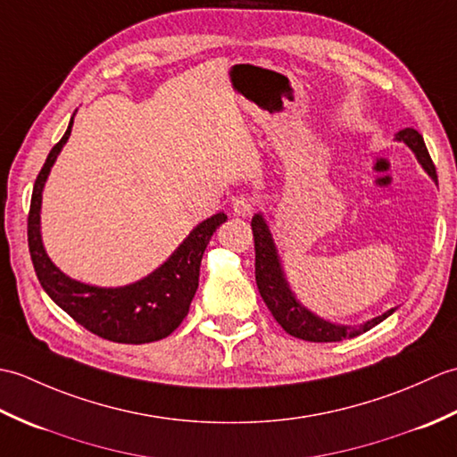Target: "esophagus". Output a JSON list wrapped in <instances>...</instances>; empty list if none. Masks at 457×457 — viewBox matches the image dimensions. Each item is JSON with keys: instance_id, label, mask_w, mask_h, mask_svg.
I'll list each match as a JSON object with an SVG mask.
<instances>
[{"instance_id": "1", "label": "esophagus", "mask_w": 457, "mask_h": 457, "mask_svg": "<svg viewBox=\"0 0 457 457\" xmlns=\"http://www.w3.org/2000/svg\"><path fill=\"white\" fill-rule=\"evenodd\" d=\"M257 202L251 196H237L234 198V213L236 216H251L255 212Z\"/></svg>"}]
</instances>
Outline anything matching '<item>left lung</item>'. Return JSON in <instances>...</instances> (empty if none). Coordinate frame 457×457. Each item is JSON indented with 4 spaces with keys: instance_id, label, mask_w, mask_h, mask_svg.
Wrapping results in <instances>:
<instances>
[{
    "instance_id": "left-lung-1",
    "label": "left lung",
    "mask_w": 457,
    "mask_h": 457,
    "mask_svg": "<svg viewBox=\"0 0 457 457\" xmlns=\"http://www.w3.org/2000/svg\"><path fill=\"white\" fill-rule=\"evenodd\" d=\"M396 141H403L409 145L416 159L422 164V169L430 174L434 182H438L436 177V167L430 159V153L426 149L422 135L406 128L396 133ZM251 229H253V239H255V280L257 288L261 293V298L265 300L267 308L270 314L277 320V322L283 326L287 334L304 339V342H342L347 337H355L369 329L375 328L378 322H383L386 316L395 312V308L377 316L369 322L361 324L359 328L353 326H342V324H332L328 320L320 318L310 312L308 308L298 303L295 298L293 290H290L283 267H280V261L277 255L275 241L270 237V231L267 221L263 220L261 213H255L253 220H251Z\"/></svg>"
}]
</instances>
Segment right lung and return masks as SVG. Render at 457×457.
Wrapping results in <instances>:
<instances>
[{
  "label": "right lung",
  "mask_w": 457,
  "mask_h": 457,
  "mask_svg": "<svg viewBox=\"0 0 457 457\" xmlns=\"http://www.w3.org/2000/svg\"><path fill=\"white\" fill-rule=\"evenodd\" d=\"M71 131L72 120L68 123L62 139L48 153L33 187L27 237L38 283L68 316L96 336L115 344L157 342V339L170 336L187 318L198 288L204 251H206L213 231L228 220V216L220 212L198 223L159 269H154L149 277L133 285L102 288L66 277L61 269L53 265L43 247L41 200L48 172H51L64 143L71 137Z\"/></svg>",
  "instance_id": "right-lung-1"
}]
</instances>
